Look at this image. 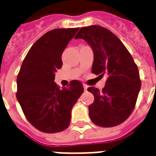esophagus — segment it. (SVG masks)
<instances>
[{"mask_svg":"<svg viewBox=\"0 0 156 156\" xmlns=\"http://www.w3.org/2000/svg\"><path fill=\"white\" fill-rule=\"evenodd\" d=\"M87 89H88V85H87V84H84V91H87Z\"/></svg>","mask_w":156,"mask_h":156,"instance_id":"1","label":"esophagus"}]
</instances>
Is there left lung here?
I'll return each instance as SVG.
<instances>
[{
    "label": "left lung",
    "mask_w": 156,
    "mask_h": 156,
    "mask_svg": "<svg viewBox=\"0 0 156 156\" xmlns=\"http://www.w3.org/2000/svg\"><path fill=\"white\" fill-rule=\"evenodd\" d=\"M75 38L84 39L93 49L92 72L107 77L102 91L88 88L94 96L89 106L90 119L101 127L119 125L129 118L136 105L142 84L137 66L121 41L103 27H83Z\"/></svg>",
    "instance_id": "8db88e82"
}]
</instances>
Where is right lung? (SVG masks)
Segmentation results:
<instances>
[{"label":"right lung","instance_id":"obj_1","mask_svg":"<svg viewBox=\"0 0 156 156\" xmlns=\"http://www.w3.org/2000/svg\"><path fill=\"white\" fill-rule=\"evenodd\" d=\"M78 30L57 28L43 35L29 49L18 74L17 99L30 124L43 133L67 129L72 107L84 92L76 80L62 89L54 83L62 54Z\"/></svg>","mask_w":156,"mask_h":156}]
</instances>
